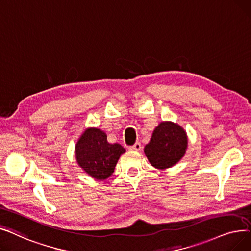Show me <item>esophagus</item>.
<instances>
[{
    "label": "esophagus",
    "instance_id": "obj_1",
    "mask_svg": "<svg viewBox=\"0 0 251 251\" xmlns=\"http://www.w3.org/2000/svg\"><path fill=\"white\" fill-rule=\"evenodd\" d=\"M128 149L132 150V151H140L142 149V146H141V144H140L139 142H137V143H135L133 146H130Z\"/></svg>",
    "mask_w": 251,
    "mask_h": 251
}]
</instances>
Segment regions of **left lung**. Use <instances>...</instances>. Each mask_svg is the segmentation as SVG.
<instances>
[{
    "label": "left lung",
    "mask_w": 251,
    "mask_h": 251,
    "mask_svg": "<svg viewBox=\"0 0 251 251\" xmlns=\"http://www.w3.org/2000/svg\"><path fill=\"white\" fill-rule=\"evenodd\" d=\"M187 146L186 130L177 124L162 122L155 127L144 152L152 166L165 170L182 159Z\"/></svg>",
    "instance_id": "1"
}]
</instances>
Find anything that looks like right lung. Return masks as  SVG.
<instances>
[{
	"label": "right lung",
	"instance_id": "obj_1",
	"mask_svg": "<svg viewBox=\"0 0 251 251\" xmlns=\"http://www.w3.org/2000/svg\"><path fill=\"white\" fill-rule=\"evenodd\" d=\"M126 149L107 142V135L97 127H89L75 145V158L80 168L98 181L109 177Z\"/></svg>",
	"mask_w": 251,
	"mask_h": 251
}]
</instances>
